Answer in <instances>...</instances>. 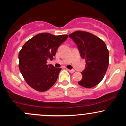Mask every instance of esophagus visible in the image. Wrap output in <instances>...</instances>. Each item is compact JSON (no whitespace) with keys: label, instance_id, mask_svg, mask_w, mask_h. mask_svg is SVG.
Segmentation results:
<instances>
[{"label":"esophagus","instance_id":"34e87169","mask_svg":"<svg viewBox=\"0 0 126 126\" xmlns=\"http://www.w3.org/2000/svg\"><path fill=\"white\" fill-rule=\"evenodd\" d=\"M68 71H69V72H71V73H73V72H75V71L74 70V69H68Z\"/></svg>","mask_w":126,"mask_h":126}]
</instances>
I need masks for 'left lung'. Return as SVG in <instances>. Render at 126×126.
<instances>
[{
    "instance_id": "left-lung-1",
    "label": "left lung",
    "mask_w": 126,
    "mask_h": 126,
    "mask_svg": "<svg viewBox=\"0 0 126 126\" xmlns=\"http://www.w3.org/2000/svg\"><path fill=\"white\" fill-rule=\"evenodd\" d=\"M69 36L77 44L81 57L85 59V69L81 72L82 79L79 84L93 88L103 79L109 63V52L106 44L99 38L85 31H76Z\"/></svg>"
}]
</instances>
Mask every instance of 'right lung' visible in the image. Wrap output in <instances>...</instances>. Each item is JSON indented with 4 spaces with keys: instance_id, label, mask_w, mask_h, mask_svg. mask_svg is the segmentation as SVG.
I'll return each mask as SVG.
<instances>
[{
    "instance_id": "1",
    "label": "right lung",
    "mask_w": 126,
    "mask_h": 126,
    "mask_svg": "<svg viewBox=\"0 0 126 126\" xmlns=\"http://www.w3.org/2000/svg\"><path fill=\"white\" fill-rule=\"evenodd\" d=\"M68 36L41 33L24 44L19 53V68L27 84L33 89L43 92L55 83L62 68L47 64V60L54 59L58 47Z\"/></svg>"
}]
</instances>
